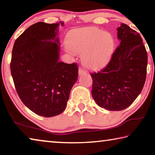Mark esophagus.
Listing matches in <instances>:
<instances>
[{"label":"esophagus","instance_id":"obj_1","mask_svg":"<svg viewBox=\"0 0 155 155\" xmlns=\"http://www.w3.org/2000/svg\"><path fill=\"white\" fill-rule=\"evenodd\" d=\"M85 73H86L85 70L83 69V68H79V69H78V74L81 75L83 74H85Z\"/></svg>","mask_w":155,"mask_h":155}]
</instances>
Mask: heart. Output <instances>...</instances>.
Here are the masks:
<instances>
[{
	"instance_id": "1",
	"label": "heart",
	"mask_w": 155,
	"mask_h": 155,
	"mask_svg": "<svg viewBox=\"0 0 155 155\" xmlns=\"http://www.w3.org/2000/svg\"><path fill=\"white\" fill-rule=\"evenodd\" d=\"M68 46L78 53H82L83 64L91 69L105 65L115 49V40L111 33L98 27H86L68 36Z\"/></svg>"
}]
</instances>
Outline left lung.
Instances as JSON below:
<instances>
[{
	"instance_id": "left-lung-1",
	"label": "left lung",
	"mask_w": 155,
	"mask_h": 155,
	"mask_svg": "<svg viewBox=\"0 0 155 155\" xmlns=\"http://www.w3.org/2000/svg\"><path fill=\"white\" fill-rule=\"evenodd\" d=\"M117 30L120 44L109 64L101 71L90 73L94 101L110 111L127 108L137 98L145 83L148 64L140 34L125 24Z\"/></svg>"
}]
</instances>
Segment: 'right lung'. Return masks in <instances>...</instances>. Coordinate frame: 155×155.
Here are the masks:
<instances>
[{
	"label": "right lung",
	"instance_id": "obj_1",
	"mask_svg": "<svg viewBox=\"0 0 155 155\" xmlns=\"http://www.w3.org/2000/svg\"><path fill=\"white\" fill-rule=\"evenodd\" d=\"M59 24L39 22L15 41L10 64L15 87L31 111L49 117L66 108L70 90L77 81L78 65L59 61Z\"/></svg>",
	"mask_w": 155,
	"mask_h": 155
}]
</instances>
